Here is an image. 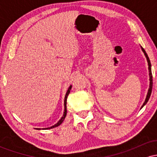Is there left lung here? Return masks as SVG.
I'll use <instances>...</instances> for the list:
<instances>
[{"instance_id": "obj_1", "label": "left lung", "mask_w": 157, "mask_h": 157, "mask_svg": "<svg viewBox=\"0 0 157 157\" xmlns=\"http://www.w3.org/2000/svg\"><path fill=\"white\" fill-rule=\"evenodd\" d=\"M141 48H142V51L143 52L144 55H145V57H146L147 59V65H148V71H149V80H150V83H149V88H148V91H147V95H146V98H145V102H144L143 105H142L141 109L142 107H143L144 105H145V104L147 103V101H148L149 98H150L151 97V91H152V87H153V80H152V73H151V62H150V60H149V57L148 56H147V53L145 52V49H144L141 46Z\"/></svg>"}]
</instances>
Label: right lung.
Segmentation results:
<instances>
[{
    "label": "right lung",
    "instance_id": "right-lung-1",
    "mask_svg": "<svg viewBox=\"0 0 157 157\" xmlns=\"http://www.w3.org/2000/svg\"><path fill=\"white\" fill-rule=\"evenodd\" d=\"M71 86H71H71H70L69 87H68L67 91H66V96H65V98H64V112H63V117H61L60 120H59V121L55 124V125H52V126H51V127L46 128H42L43 130H47V129L54 128H56V127H57V126H59L60 125H61V123H62V122H63L64 119L66 118V113H67V110H66V101H67L68 95L69 94L70 91H71ZM36 129H37V130H40L41 128H36Z\"/></svg>",
    "mask_w": 157,
    "mask_h": 157
}]
</instances>
